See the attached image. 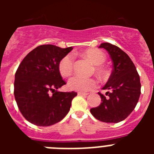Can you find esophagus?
<instances>
[{
    "label": "esophagus",
    "mask_w": 154,
    "mask_h": 154,
    "mask_svg": "<svg viewBox=\"0 0 154 154\" xmlns=\"http://www.w3.org/2000/svg\"><path fill=\"white\" fill-rule=\"evenodd\" d=\"M78 95H79V96H87V95H88V93H85V92H79Z\"/></svg>",
    "instance_id": "esophagus-1"
}]
</instances>
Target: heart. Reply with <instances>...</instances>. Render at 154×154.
I'll return each mask as SVG.
<instances>
[{"label": "heart", "instance_id": "obj_1", "mask_svg": "<svg viewBox=\"0 0 154 154\" xmlns=\"http://www.w3.org/2000/svg\"><path fill=\"white\" fill-rule=\"evenodd\" d=\"M84 55L90 60L92 64L96 65V72L99 75H104L106 73L103 65L105 62L106 57L103 51L98 49L85 50ZM74 65V57L72 54H67L63 57L58 63V71L63 77H69L73 72ZM68 86L70 89L79 92H87L92 90L97 86V82L92 78H84L80 75H74L68 82Z\"/></svg>", "mask_w": 154, "mask_h": 154}]
</instances>
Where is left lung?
Returning a JSON list of instances; mask_svg holds the SVG:
<instances>
[{"instance_id": "1", "label": "left lung", "mask_w": 154, "mask_h": 154, "mask_svg": "<svg viewBox=\"0 0 154 154\" xmlns=\"http://www.w3.org/2000/svg\"><path fill=\"white\" fill-rule=\"evenodd\" d=\"M99 48L106 50L112 61V72L103 89L98 92L102 99L99 106L90 112L98 120L109 123L123 121L135 109L140 96L141 84L135 65L126 52L110 43H102Z\"/></svg>"}]
</instances>
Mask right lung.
Instances as JSON below:
<instances>
[{
  "mask_svg": "<svg viewBox=\"0 0 154 154\" xmlns=\"http://www.w3.org/2000/svg\"><path fill=\"white\" fill-rule=\"evenodd\" d=\"M72 50L53 45L38 46L30 51L15 73L14 94L19 110L32 124L48 126L58 123L69 112L75 92H58L65 85L58 63Z\"/></svg>",
  "mask_w": 154,
  "mask_h": 154,
  "instance_id": "obj_1",
  "label": "right lung"
}]
</instances>
